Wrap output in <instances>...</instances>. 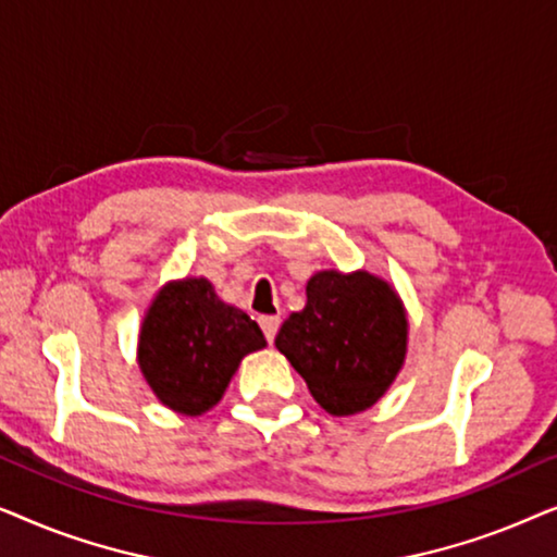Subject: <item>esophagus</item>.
<instances>
[{
    "instance_id": "esophagus-1",
    "label": "esophagus",
    "mask_w": 557,
    "mask_h": 557,
    "mask_svg": "<svg viewBox=\"0 0 557 557\" xmlns=\"http://www.w3.org/2000/svg\"><path fill=\"white\" fill-rule=\"evenodd\" d=\"M258 322H261V330L265 334V339H269V342L276 339V332L281 326V317H261Z\"/></svg>"
}]
</instances>
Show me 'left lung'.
I'll list each match as a JSON object with an SVG mask.
<instances>
[{
  "label": "left lung",
  "mask_w": 557,
  "mask_h": 557,
  "mask_svg": "<svg viewBox=\"0 0 557 557\" xmlns=\"http://www.w3.org/2000/svg\"><path fill=\"white\" fill-rule=\"evenodd\" d=\"M276 347L332 416H355L383 398L408 349L400 296L368 271H319L307 307L281 324Z\"/></svg>",
  "instance_id": "left-lung-1"
}]
</instances>
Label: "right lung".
<instances>
[{
    "label": "right lung",
    "instance_id": "obj_1",
    "mask_svg": "<svg viewBox=\"0 0 557 557\" xmlns=\"http://www.w3.org/2000/svg\"><path fill=\"white\" fill-rule=\"evenodd\" d=\"M265 347L253 319L220 301L208 278L170 281L147 309L139 368L166 408L200 416L223 398L240 360Z\"/></svg>",
    "mask_w": 557,
    "mask_h": 557
}]
</instances>
